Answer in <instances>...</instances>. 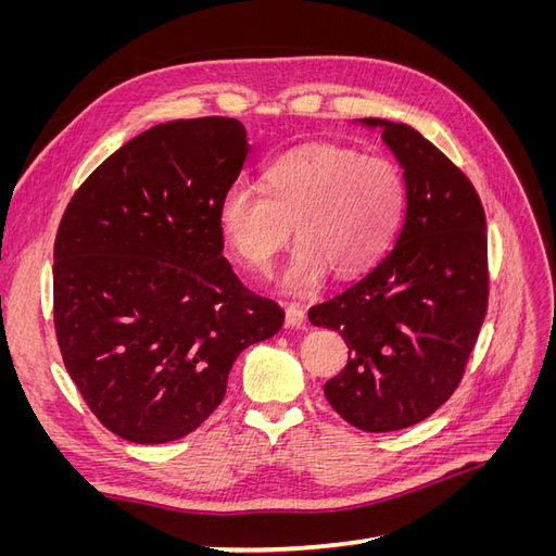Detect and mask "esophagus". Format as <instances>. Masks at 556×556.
<instances>
[{"instance_id": "34e87169", "label": "esophagus", "mask_w": 556, "mask_h": 556, "mask_svg": "<svg viewBox=\"0 0 556 556\" xmlns=\"http://www.w3.org/2000/svg\"><path fill=\"white\" fill-rule=\"evenodd\" d=\"M285 323H288V327L301 329L306 323V311L299 304H288V308H285Z\"/></svg>"}]
</instances>
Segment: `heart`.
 <instances>
[{"label":"heart","mask_w":556,"mask_h":556,"mask_svg":"<svg viewBox=\"0 0 556 556\" xmlns=\"http://www.w3.org/2000/svg\"><path fill=\"white\" fill-rule=\"evenodd\" d=\"M406 211L399 166L339 143H304L268 160L262 192L231 185L217 204V227L237 257L266 274L292 237L282 285L306 292L333 271L355 278L390 250Z\"/></svg>","instance_id":"1"}]
</instances>
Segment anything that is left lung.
I'll return each mask as SVG.
<instances>
[{
	"label": "left lung",
	"instance_id": "left-lung-1",
	"mask_svg": "<svg viewBox=\"0 0 556 556\" xmlns=\"http://www.w3.org/2000/svg\"><path fill=\"white\" fill-rule=\"evenodd\" d=\"M403 166L406 223L357 282L308 311L339 331L343 371L325 396L345 422L382 433L427 419L457 390L490 299L486 223L473 182L417 129L364 117Z\"/></svg>",
	"mask_w": 556,
	"mask_h": 556
}]
</instances>
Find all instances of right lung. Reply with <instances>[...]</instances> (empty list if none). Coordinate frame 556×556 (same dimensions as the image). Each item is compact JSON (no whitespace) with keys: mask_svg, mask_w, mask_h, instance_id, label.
I'll return each instance as SVG.
<instances>
[{"mask_svg":"<svg viewBox=\"0 0 556 556\" xmlns=\"http://www.w3.org/2000/svg\"><path fill=\"white\" fill-rule=\"evenodd\" d=\"M233 117L155 125L104 160L66 206L53 317L66 371L109 431L157 445L220 406L233 362L285 313L223 257L220 197L248 155Z\"/></svg>","mask_w":556,"mask_h":556,"instance_id":"add662e5","label":"right lung"}]
</instances>
